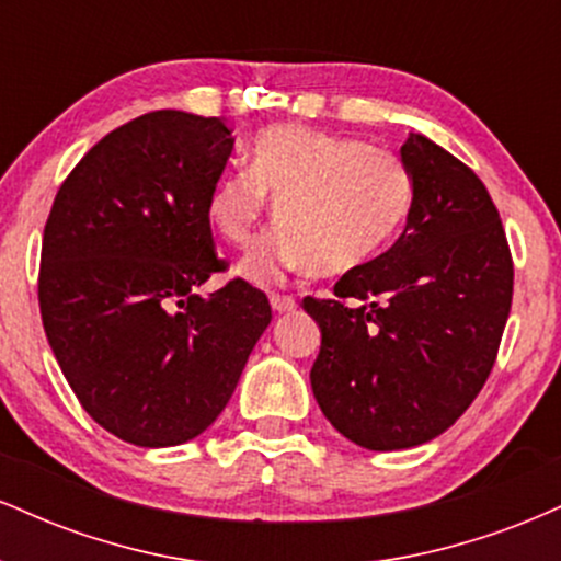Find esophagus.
Returning <instances> with one entry per match:
<instances>
[{"instance_id": "1", "label": "esophagus", "mask_w": 561, "mask_h": 561, "mask_svg": "<svg viewBox=\"0 0 561 561\" xmlns=\"http://www.w3.org/2000/svg\"><path fill=\"white\" fill-rule=\"evenodd\" d=\"M272 308H274L276 313H289V311H295V308H298V300H295L293 295L274 293L272 295Z\"/></svg>"}]
</instances>
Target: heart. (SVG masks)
Instances as JSON below:
<instances>
[{
    "label": "heart",
    "mask_w": 561,
    "mask_h": 561,
    "mask_svg": "<svg viewBox=\"0 0 561 561\" xmlns=\"http://www.w3.org/2000/svg\"><path fill=\"white\" fill-rule=\"evenodd\" d=\"M282 227L244 255L240 272L274 282L293 268L345 274L401 231L414 182L396 152L343 134L276 126L255 141V169L229 171L208 197V221L244 248L274 208Z\"/></svg>",
    "instance_id": "1"
}]
</instances>
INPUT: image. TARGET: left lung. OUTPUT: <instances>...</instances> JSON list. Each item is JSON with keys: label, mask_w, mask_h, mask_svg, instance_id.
Wrapping results in <instances>:
<instances>
[{"label": "left lung", "mask_w": 561, "mask_h": 561, "mask_svg": "<svg viewBox=\"0 0 561 561\" xmlns=\"http://www.w3.org/2000/svg\"><path fill=\"white\" fill-rule=\"evenodd\" d=\"M401 158L414 182L405 229L375 261L302 298L319 321L313 396L356 446H420L459 420L491 377L514 293L501 216L469 165L422 134Z\"/></svg>", "instance_id": "8db88e82"}]
</instances>
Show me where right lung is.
I'll use <instances>...</instances> for the list:
<instances>
[{"instance_id": "add662e5", "label": "right lung", "mask_w": 561, "mask_h": 561, "mask_svg": "<svg viewBox=\"0 0 561 561\" xmlns=\"http://www.w3.org/2000/svg\"><path fill=\"white\" fill-rule=\"evenodd\" d=\"M234 147L224 118L156 111L102 137L57 190L44 224L38 308L92 420L131 446L208 430L263 330L268 298L216 255L208 197Z\"/></svg>"}]
</instances>
